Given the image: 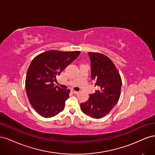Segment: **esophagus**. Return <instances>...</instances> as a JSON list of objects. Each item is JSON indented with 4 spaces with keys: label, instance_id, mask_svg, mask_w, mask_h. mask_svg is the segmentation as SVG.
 Masks as SVG:
<instances>
[{
    "label": "esophagus",
    "instance_id": "34e87169",
    "mask_svg": "<svg viewBox=\"0 0 155 155\" xmlns=\"http://www.w3.org/2000/svg\"><path fill=\"white\" fill-rule=\"evenodd\" d=\"M71 92L73 93V94H78V91L74 90V89H72V90H71Z\"/></svg>",
    "mask_w": 155,
    "mask_h": 155
}]
</instances>
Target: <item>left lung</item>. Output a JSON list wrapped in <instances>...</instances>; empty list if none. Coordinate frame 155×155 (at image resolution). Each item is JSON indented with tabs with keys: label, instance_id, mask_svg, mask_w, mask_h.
<instances>
[{
	"label": "left lung",
	"instance_id": "8db88e82",
	"mask_svg": "<svg viewBox=\"0 0 155 155\" xmlns=\"http://www.w3.org/2000/svg\"><path fill=\"white\" fill-rule=\"evenodd\" d=\"M91 62V78L97 88L88 100L81 104L84 114L100 119L106 116L118 103L121 93V79L116 66L106 55L88 53Z\"/></svg>",
	"mask_w": 155,
	"mask_h": 155
}]
</instances>
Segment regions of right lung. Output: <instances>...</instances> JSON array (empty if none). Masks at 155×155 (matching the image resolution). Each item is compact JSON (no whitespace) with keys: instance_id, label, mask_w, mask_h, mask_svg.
I'll list each match as a JSON object with an SVG mask.
<instances>
[{"instance_id":"add662e5","label":"right lung","mask_w":155,"mask_h":155,"mask_svg":"<svg viewBox=\"0 0 155 155\" xmlns=\"http://www.w3.org/2000/svg\"><path fill=\"white\" fill-rule=\"evenodd\" d=\"M79 54V51L48 50L32 60L27 71L25 87L30 104L41 116L51 118L64 110L70 91L55 86L54 82Z\"/></svg>"}]
</instances>
